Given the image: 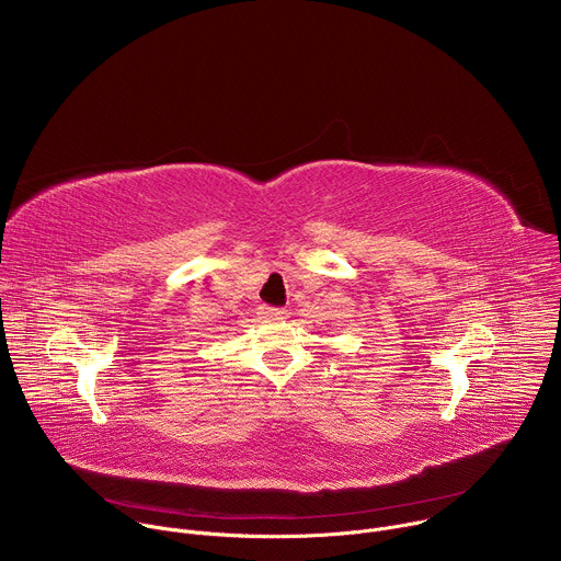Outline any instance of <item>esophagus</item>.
I'll return each instance as SVG.
<instances>
[{
  "mask_svg": "<svg viewBox=\"0 0 561 561\" xmlns=\"http://www.w3.org/2000/svg\"><path fill=\"white\" fill-rule=\"evenodd\" d=\"M260 314L264 319H268V322H282V319L288 317V310L286 308H275V306H262Z\"/></svg>",
  "mask_w": 561,
  "mask_h": 561,
  "instance_id": "1",
  "label": "esophagus"
}]
</instances>
